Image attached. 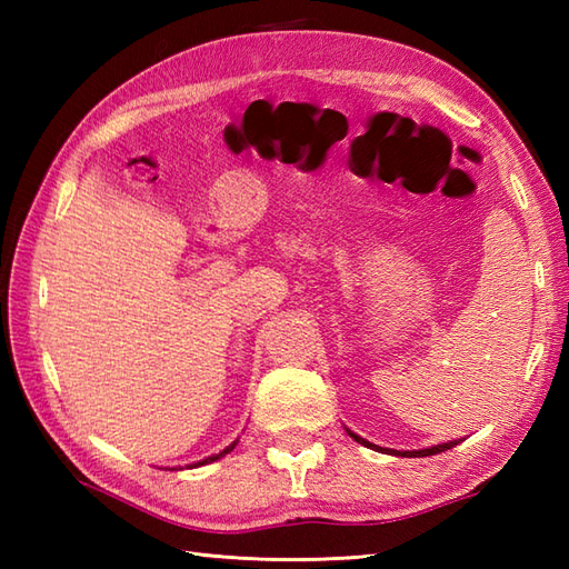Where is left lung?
Masks as SVG:
<instances>
[{"instance_id":"8db88e82","label":"left lung","mask_w":569,"mask_h":569,"mask_svg":"<svg viewBox=\"0 0 569 569\" xmlns=\"http://www.w3.org/2000/svg\"><path fill=\"white\" fill-rule=\"evenodd\" d=\"M349 435H352V438L359 442V445H365V447H371V450H381V452H386V455H398V457H430V455H440V452H445V450H452V447L457 445V440H452V442H442V445H435V447H426V450H410V452H398V450H383V447H379V445H373V442H369V440H365V438H359V435H355L352 430H347Z\"/></svg>"}]
</instances>
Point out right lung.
<instances>
[{
  "mask_svg": "<svg viewBox=\"0 0 569 569\" xmlns=\"http://www.w3.org/2000/svg\"><path fill=\"white\" fill-rule=\"evenodd\" d=\"M234 445H237V440L232 442V445H229V447H224V450L220 452V455H212V457H204V459H200V462H196V465H192V467H200V465H210V462H214V459H220V457H224L227 452H232L234 450Z\"/></svg>",
  "mask_w": 569,
  "mask_h": 569,
  "instance_id": "1",
  "label": "right lung"
}]
</instances>
